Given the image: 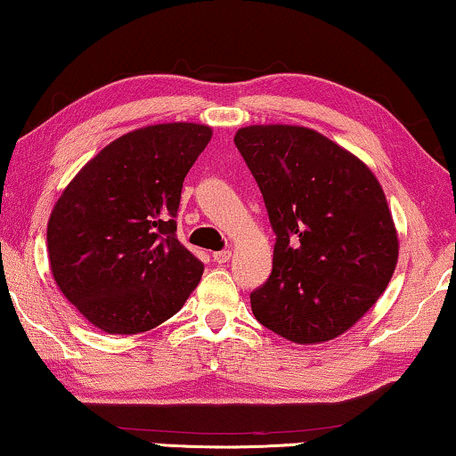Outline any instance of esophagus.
I'll use <instances>...</instances> for the list:
<instances>
[{"label": "esophagus", "instance_id": "34e87169", "mask_svg": "<svg viewBox=\"0 0 456 456\" xmlns=\"http://www.w3.org/2000/svg\"><path fill=\"white\" fill-rule=\"evenodd\" d=\"M213 260H215L216 264H225V262H229V260H231V251H229V249L215 251V254H213Z\"/></svg>", "mask_w": 456, "mask_h": 456}]
</instances>
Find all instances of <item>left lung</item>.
Returning a JSON list of instances; mask_svg holds the SVG:
<instances>
[{
  "mask_svg": "<svg viewBox=\"0 0 456 456\" xmlns=\"http://www.w3.org/2000/svg\"><path fill=\"white\" fill-rule=\"evenodd\" d=\"M233 141L276 235L272 274L249 295L256 319L295 344L342 336L397 266V231L379 180L305 126L254 125Z\"/></svg>",
  "mask_w": 456,
  "mask_h": 456,
  "instance_id": "8db88e82",
  "label": "left lung"
}]
</instances>
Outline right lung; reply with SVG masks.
I'll return each mask as SVG.
<instances>
[{"instance_id": "right-lung-1", "label": "right lung", "mask_w": 456, "mask_h": 456, "mask_svg": "<svg viewBox=\"0 0 456 456\" xmlns=\"http://www.w3.org/2000/svg\"><path fill=\"white\" fill-rule=\"evenodd\" d=\"M213 131L166 122L126 133L81 167L54 205L46 246L67 301L106 334L178 314L205 264L175 237L182 184Z\"/></svg>"}]
</instances>
